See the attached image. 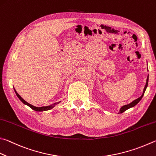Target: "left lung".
Wrapping results in <instances>:
<instances>
[{
    "mask_svg": "<svg viewBox=\"0 0 156 156\" xmlns=\"http://www.w3.org/2000/svg\"><path fill=\"white\" fill-rule=\"evenodd\" d=\"M148 81H149V75H148V76H147V82H146V84H145V88H144V90H143V94H142V95H141L140 98H138V99H136V100H134L133 101H132V102L130 103V104H126V105H125V106H123L121 107V108H120L119 112V113H122V112H123L124 111H126V110L130 108L134 107V106L136 105V104H137L138 102H139V101H140L141 99H142V98L143 97L144 93H145V90H146V89H147V85H148Z\"/></svg>",
    "mask_w": 156,
    "mask_h": 156,
    "instance_id": "obj_1",
    "label": "left lung"
}]
</instances>
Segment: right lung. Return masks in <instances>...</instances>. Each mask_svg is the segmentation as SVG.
Here are the masks:
<instances>
[{
  "label": "right lung",
  "mask_w": 156,
  "mask_h": 156,
  "mask_svg": "<svg viewBox=\"0 0 156 156\" xmlns=\"http://www.w3.org/2000/svg\"><path fill=\"white\" fill-rule=\"evenodd\" d=\"M14 90H15V92H16V95L18 96V98L20 99V101H22V103L23 104H26V105H27V106H29L30 108H32L33 110H35V111H39V112H41V111H46V110H50V109H52V108H53L54 107H55V106L56 105V104H58V103H60V102H58V103H55L54 104H52V105H50V106H42V107H36V106H33V105H31L30 104H29V103H28L27 101H25L23 98H22L20 95L18 93H17V91L16 90V89H14Z\"/></svg>",
  "instance_id": "right-lung-1"
}]
</instances>
